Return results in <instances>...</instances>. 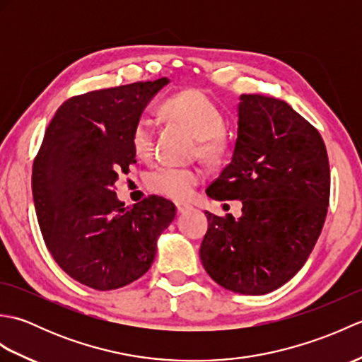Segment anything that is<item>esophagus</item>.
Returning <instances> with one entry per match:
<instances>
[{
  "label": "esophagus",
  "mask_w": 362,
  "mask_h": 362,
  "mask_svg": "<svg viewBox=\"0 0 362 362\" xmlns=\"http://www.w3.org/2000/svg\"><path fill=\"white\" fill-rule=\"evenodd\" d=\"M175 206H177V211H179V213H187V211H189V210H193V206H191L189 204L177 202V204H175Z\"/></svg>",
  "instance_id": "obj_1"
}]
</instances>
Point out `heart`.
<instances>
[{
    "label": "heart",
    "mask_w": 362,
    "mask_h": 362,
    "mask_svg": "<svg viewBox=\"0 0 362 362\" xmlns=\"http://www.w3.org/2000/svg\"><path fill=\"white\" fill-rule=\"evenodd\" d=\"M165 110L169 117L188 126L199 136L201 152L206 158H216L224 151L226 121L218 105L201 90H185L166 99ZM156 127L148 117L136 119L132 130V146L140 158H149L153 152ZM197 169L180 166H160L146 177V185L158 194L183 201L201 183Z\"/></svg>",
    "instance_id": "heart-1"
}]
</instances>
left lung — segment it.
Masks as SVG:
<instances>
[{
  "instance_id": "left-lung-1",
  "label": "left lung",
  "mask_w": 362,
  "mask_h": 362,
  "mask_svg": "<svg viewBox=\"0 0 362 362\" xmlns=\"http://www.w3.org/2000/svg\"><path fill=\"white\" fill-rule=\"evenodd\" d=\"M243 202L241 218L205 211L206 274L228 291L263 296L308 259L329 202V165L317 129L276 98L241 95L232 161L206 188Z\"/></svg>"
}]
</instances>
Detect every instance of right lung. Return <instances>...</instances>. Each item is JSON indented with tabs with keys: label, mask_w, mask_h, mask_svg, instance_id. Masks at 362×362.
<instances>
[{
	"label": "right lung",
	"mask_w": 362,
	"mask_h": 362,
	"mask_svg": "<svg viewBox=\"0 0 362 362\" xmlns=\"http://www.w3.org/2000/svg\"><path fill=\"white\" fill-rule=\"evenodd\" d=\"M169 79L73 96L46 129L33 166L38 226L56 263L98 291L126 286L149 271L175 205L149 196L124 209L113 191L135 163L132 130Z\"/></svg>",
	"instance_id": "add662e5"
}]
</instances>
